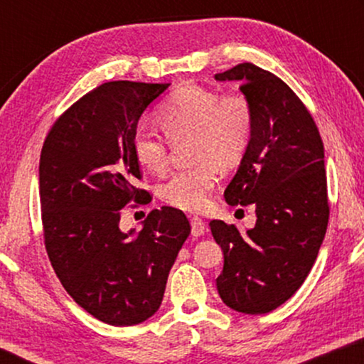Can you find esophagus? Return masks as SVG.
Instances as JSON below:
<instances>
[{"instance_id": "esophagus-1", "label": "esophagus", "mask_w": 364, "mask_h": 364, "mask_svg": "<svg viewBox=\"0 0 364 364\" xmlns=\"http://www.w3.org/2000/svg\"><path fill=\"white\" fill-rule=\"evenodd\" d=\"M191 225H192V235L193 237H200L205 233V222L202 220L200 217H192L191 218Z\"/></svg>"}]
</instances>
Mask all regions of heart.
I'll use <instances>...</instances> for the list:
<instances>
[{"mask_svg": "<svg viewBox=\"0 0 364 364\" xmlns=\"http://www.w3.org/2000/svg\"><path fill=\"white\" fill-rule=\"evenodd\" d=\"M172 142L188 141V157L196 164L168 176L159 196L168 205L200 212L217 183L218 167H235L245 156L253 132V109L242 92L186 84L172 92L157 112ZM132 154L149 172H162L168 162V142L146 126L132 136Z\"/></svg>", "mask_w": 364, "mask_h": 364, "instance_id": "obj_1", "label": "heart"}]
</instances>
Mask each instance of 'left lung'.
<instances>
[{"label":"left lung","mask_w":364,"mask_h":364,"mask_svg":"<svg viewBox=\"0 0 364 364\" xmlns=\"http://www.w3.org/2000/svg\"><path fill=\"white\" fill-rule=\"evenodd\" d=\"M215 79L240 82L252 104L250 144L223 197L230 205L253 203L257 213L247 233L210 222L223 250L217 290L232 310L262 315L301 287L325 238V149L310 111L275 74L242 63Z\"/></svg>","instance_id":"obj_1"}]
</instances>
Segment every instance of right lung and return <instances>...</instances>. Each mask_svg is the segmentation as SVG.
Instances as JSON below:
<instances>
[{
	"instance_id": "obj_1",
	"label": "right lung",
	"mask_w": 364,
	"mask_h": 364,
	"mask_svg": "<svg viewBox=\"0 0 364 364\" xmlns=\"http://www.w3.org/2000/svg\"><path fill=\"white\" fill-rule=\"evenodd\" d=\"M171 84L104 82L49 129L39 159L44 245L64 290L112 326L146 321L161 306L168 272L191 233L186 213L152 210L142 230L119 228L121 208L147 203L132 136Z\"/></svg>"
}]
</instances>
